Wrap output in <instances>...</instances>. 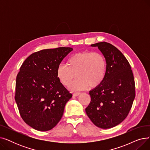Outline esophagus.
<instances>
[{
	"label": "esophagus",
	"mask_w": 150,
	"mask_h": 150,
	"mask_svg": "<svg viewBox=\"0 0 150 150\" xmlns=\"http://www.w3.org/2000/svg\"><path fill=\"white\" fill-rule=\"evenodd\" d=\"M80 94V92H75L73 93V96L74 97H76L78 96H79Z\"/></svg>",
	"instance_id": "esophagus-1"
}]
</instances>
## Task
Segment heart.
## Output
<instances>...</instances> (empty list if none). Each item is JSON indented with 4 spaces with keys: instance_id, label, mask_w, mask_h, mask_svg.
<instances>
[{
    "instance_id": "heart-1",
    "label": "heart",
    "mask_w": 150,
    "mask_h": 150,
    "mask_svg": "<svg viewBox=\"0 0 150 150\" xmlns=\"http://www.w3.org/2000/svg\"><path fill=\"white\" fill-rule=\"evenodd\" d=\"M107 62L104 55L97 52H78L70 57L66 64L58 66L56 75L61 83L68 86L76 76V79L69 88L81 90L95 88L103 81L106 72Z\"/></svg>"
}]
</instances>
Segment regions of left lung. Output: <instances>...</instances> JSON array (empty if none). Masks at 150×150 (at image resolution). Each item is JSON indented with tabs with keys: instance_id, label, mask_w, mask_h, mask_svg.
Masks as SVG:
<instances>
[{
	"instance_id": "left-lung-1",
	"label": "left lung",
	"mask_w": 150,
	"mask_h": 150,
	"mask_svg": "<svg viewBox=\"0 0 150 150\" xmlns=\"http://www.w3.org/2000/svg\"><path fill=\"white\" fill-rule=\"evenodd\" d=\"M91 46L98 47L103 54L107 68L103 81L89 92L91 100L85 110L94 125L108 129L128 115L136 96L134 78L128 61L115 46L106 42Z\"/></svg>"
}]
</instances>
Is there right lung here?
<instances>
[{
    "label": "right lung",
    "mask_w": 150,
    "mask_h": 150,
    "mask_svg": "<svg viewBox=\"0 0 150 150\" xmlns=\"http://www.w3.org/2000/svg\"><path fill=\"white\" fill-rule=\"evenodd\" d=\"M70 47L44 49L30 54L16 81L15 100L23 120L35 129H52L61 120L72 94L59 81L57 67Z\"/></svg>",
    "instance_id": "right-lung-1"
}]
</instances>
